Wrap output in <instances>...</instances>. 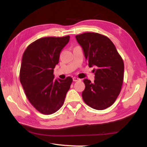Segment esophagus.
Segmentation results:
<instances>
[{
	"mask_svg": "<svg viewBox=\"0 0 147 147\" xmlns=\"http://www.w3.org/2000/svg\"><path fill=\"white\" fill-rule=\"evenodd\" d=\"M80 79H79V78H77V77H74L73 78V80L74 82H77V81H79Z\"/></svg>",
	"mask_w": 147,
	"mask_h": 147,
	"instance_id": "obj_1",
	"label": "esophagus"
}]
</instances>
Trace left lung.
Wrapping results in <instances>:
<instances>
[{"instance_id":"obj_1","label":"left lung","mask_w":147,"mask_h":147,"mask_svg":"<svg viewBox=\"0 0 147 147\" xmlns=\"http://www.w3.org/2000/svg\"><path fill=\"white\" fill-rule=\"evenodd\" d=\"M84 50L89 67L96 68L94 83L84 80L82 98L94 109L102 110L111 106L121 91L124 80V62L109 38L97 33L76 36Z\"/></svg>"}]
</instances>
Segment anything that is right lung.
I'll return each instance as SVG.
<instances>
[{"mask_svg": "<svg viewBox=\"0 0 147 147\" xmlns=\"http://www.w3.org/2000/svg\"><path fill=\"white\" fill-rule=\"evenodd\" d=\"M69 36L48 37L36 40L24 52L20 82L30 103L40 113L49 115L63 106L72 78L54 80L53 69Z\"/></svg>", "mask_w": 147, "mask_h": 147, "instance_id": "right-lung-1", "label": "right lung"}]
</instances>
